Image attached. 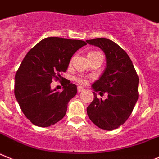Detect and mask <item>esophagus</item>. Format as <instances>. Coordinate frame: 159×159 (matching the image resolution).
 Listing matches in <instances>:
<instances>
[{
    "instance_id": "obj_1",
    "label": "esophagus",
    "mask_w": 159,
    "mask_h": 159,
    "mask_svg": "<svg viewBox=\"0 0 159 159\" xmlns=\"http://www.w3.org/2000/svg\"><path fill=\"white\" fill-rule=\"evenodd\" d=\"M82 91H84V89L81 86H78V92L81 93V92H82Z\"/></svg>"
}]
</instances>
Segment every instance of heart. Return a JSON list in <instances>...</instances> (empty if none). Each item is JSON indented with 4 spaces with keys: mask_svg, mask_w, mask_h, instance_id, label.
<instances>
[{
    "mask_svg": "<svg viewBox=\"0 0 159 159\" xmlns=\"http://www.w3.org/2000/svg\"><path fill=\"white\" fill-rule=\"evenodd\" d=\"M95 52H97V51H93V52H90L89 53V54H92V53H95ZM74 79H75V81H76L77 82H78L79 84H81V85H87V84L89 83V80L87 79L86 78H85V77H81V76L76 77Z\"/></svg>",
    "mask_w": 159,
    "mask_h": 159,
    "instance_id": "obj_1",
    "label": "heart"
}]
</instances>
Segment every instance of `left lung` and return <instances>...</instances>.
Wrapping results in <instances>:
<instances>
[{"instance_id": "obj_1", "label": "left lung", "mask_w": 159, "mask_h": 159, "mask_svg": "<svg viewBox=\"0 0 159 159\" xmlns=\"http://www.w3.org/2000/svg\"><path fill=\"white\" fill-rule=\"evenodd\" d=\"M89 44L101 48L106 56V68L92 85L94 98L87 108V114L98 128L112 131L125 123L139 97V77L131 58L124 50L106 38L86 40ZM107 92L105 100L97 98Z\"/></svg>"}]
</instances>
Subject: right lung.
Listing matches in <instances>:
<instances>
[{
    "label": "right lung",
    "mask_w": 159,
    "mask_h": 159,
    "mask_svg": "<svg viewBox=\"0 0 159 159\" xmlns=\"http://www.w3.org/2000/svg\"><path fill=\"white\" fill-rule=\"evenodd\" d=\"M86 45L82 40L48 37L31 48L15 75L14 93L24 116L35 125L46 128L61 120L77 86L66 79L62 92L52 90V80L63 78L71 57Z\"/></svg>",
    "instance_id": "add662e5"
}]
</instances>
